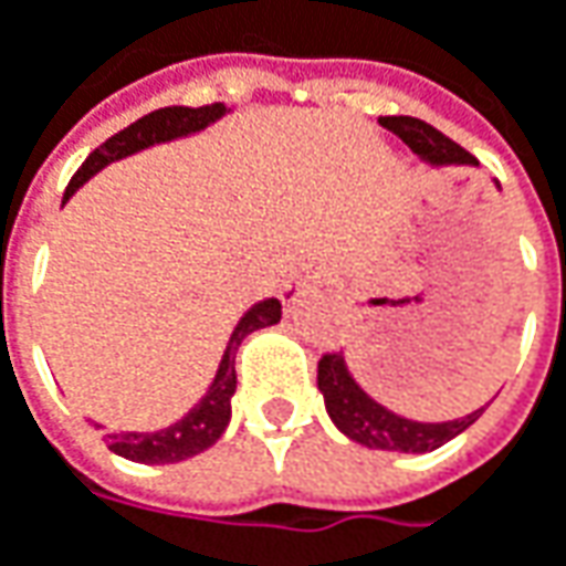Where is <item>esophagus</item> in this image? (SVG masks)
<instances>
[{
    "mask_svg": "<svg viewBox=\"0 0 566 566\" xmlns=\"http://www.w3.org/2000/svg\"><path fill=\"white\" fill-rule=\"evenodd\" d=\"M313 287H316V275L310 272L307 265H297V269H291L282 282L284 307H297V304L307 297L310 291H313Z\"/></svg>",
    "mask_w": 566,
    "mask_h": 566,
    "instance_id": "1",
    "label": "esophagus"
}]
</instances>
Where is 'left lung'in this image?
<instances>
[{
  "instance_id": "left-lung-1",
  "label": "left lung",
  "mask_w": 566,
  "mask_h": 566,
  "mask_svg": "<svg viewBox=\"0 0 566 566\" xmlns=\"http://www.w3.org/2000/svg\"><path fill=\"white\" fill-rule=\"evenodd\" d=\"M382 129L399 136L408 148L424 160L433 170L443 167H479L465 148H459L453 138L437 133L424 119L415 116H380ZM501 189V184H494ZM316 389L323 392V402L329 411L332 424L342 430L348 440H355L367 450H386V453H430L443 443H450L462 430H469L484 408L481 406L453 421H415L392 408L377 402L355 374L348 370L345 355H326L316 370Z\"/></svg>"
}]
</instances>
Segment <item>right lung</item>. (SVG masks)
Wrapping results in <instances>:
<instances>
[{
    "label": "right lung",
    "mask_w": 566,
    "mask_h": 566,
    "mask_svg": "<svg viewBox=\"0 0 566 566\" xmlns=\"http://www.w3.org/2000/svg\"><path fill=\"white\" fill-rule=\"evenodd\" d=\"M228 113L231 111L224 104H211V107H160V111L142 116L133 126H126L123 133L111 136L104 145H97L87 155L85 164L75 170V177L65 186L62 202H69L94 174H101L113 160L129 158V155H138L145 148L174 142V138L196 136V133L209 129L211 123H218L221 116H228ZM279 319H282V304L279 301H262L253 310H247L234 326V332H231V338H228V348L221 355V364L214 370V380L209 382L206 396L189 408L180 421H174V424L160 430L104 433L107 447L116 455L133 459V462H145V465H170V462H184L189 455H199L202 450H209L211 443L231 424V399L237 392L234 357L240 342L250 332L275 326Z\"/></svg>",
    "instance_id": "1"
}]
</instances>
